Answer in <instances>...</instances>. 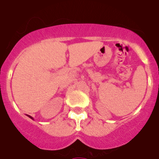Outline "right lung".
I'll return each mask as SVG.
<instances>
[{"mask_svg":"<svg viewBox=\"0 0 159 159\" xmlns=\"http://www.w3.org/2000/svg\"><path fill=\"white\" fill-rule=\"evenodd\" d=\"M27 116H28V115H27ZM29 116V118H30V119H33V118H32V116Z\"/></svg>","mask_w":159,"mask_h":159,"instance_id":"right-lung-1","label":"right lung"}]
</instances>
